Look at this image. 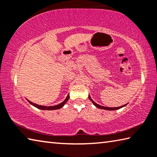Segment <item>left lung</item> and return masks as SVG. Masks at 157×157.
I'll return each instance as SVG.
<instances>
[{
	"mask_svg": "<svg viewBox=\"0 0 157 157\" xmlns=\"http://www.w3.org/2000/svg\"><path fill=\"white\" fill-rule=\"evenodd\" d=\"M89 100L91 101V102H93V104H94L95 107H97L98 108H100V109H106V110H109V111H111V110H116V109H121V108H122V107H124V106H125L126 105H123V106H121V107H103V106H100V105H98L97 103H95L94 100H93L91 98V97H90V95H89Z\"/></svg>",
	"mask_w": 157,
	"mask_h": 157,
	"instance_id": "1",
	"label": "left lung"
}]
</instances>
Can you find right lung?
I'll use <instances>...</instances> for the list:
<instances>
[{
    "label": "right lung",
    "mask_w": 157,
    "mask_h": 157,
    "mask_svg": "<svg viewBox=\"0 0 157 157\" xmlns=\"http://www.w3.org/2000/svg\"><path fill=\"white\" fill-rule=\"evenodd\" d=\"M69 95V94H68ZM67 95V97L65 99V100L63 101V102L60 103V104L57 105H55V106H50V107H46V106H41V105H36V104H34V103L30 102V101H29L28 100V101L32 105H33L34 107H35L38 109H40L42 110H55V109H59L62 108L63 105H64L66 102H67V101L69 99V95Z\"/></svg>",
    "instance_id": "obj_1"
}]
</instances>
